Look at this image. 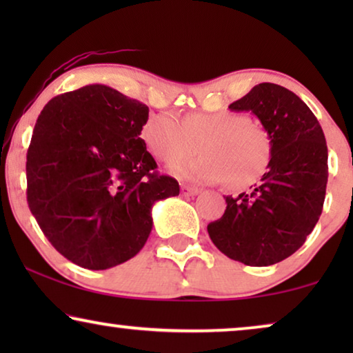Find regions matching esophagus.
I'll list each match as a JSON object with an SVG mask.
<instances>
[{"label": "esophagus", "mask_w": 353, "mask_h": 353, "mask_svg": "<svg viewBox=\"0 0 353 353\" xmlns=\"http://www.w3.org/2000/svg\"><path fill=\"white\" fill-rule=\"evenodd\" d=\"M181 192H183V194H185V196H196V194H199L201 190H199V188H196V186L183 185V186H181Z\"/></svg>", "instance_id": "esophagus-1"}]
</instances>
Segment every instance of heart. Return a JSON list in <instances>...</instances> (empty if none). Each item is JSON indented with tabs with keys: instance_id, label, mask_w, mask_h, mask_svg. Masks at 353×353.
Here are the masks:
<instances>
[{
	"instance_id": "b5f03b06",
	"label": "heart",
	"mask_w": 353,
	"mask_h": 353,
	"mask_svg": "<svg viewBox=\"0 0 353 353\" xmlns=\"http://www.w3.org/2000/svg\"><path fill=\"white\" fill-rule=\"evenodd\" d=\"M149 152L162 162H175L199 151L204 156L175 163L176 176L196 183H221L244 188L257 181L272 159L273 143L262 125L236 112H194L178 120L157 114L143 128Z\"/></svg>"
}]
</instances>
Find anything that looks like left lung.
Here are the masks:
<instances>
[{
  "label": "left lung",
  "instance_id": "8db88e82",
  "mask_svg": "<svg viewBox=\"0 0 353 353\" xmlns=\"http://www.w3.org/2000/svg\"><path fill=\"white\" fill-rule=\"evenodd\" d=\"M231 110L252 112L272 137L268 172L207 225L220 252L249 267H268L305 243L323 210L327 183L325 133L308 105L284 86L259 83Z\"/></svg>",
  "mask_w": 353,
  "mask_h": 353
}]
</instances>
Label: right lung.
<instances>
[{"label": "right lung", "instance_id": "right-lung-1", "mask_svg": "<svg viewBox=\"0 0 353 353\" xmlns=\"http://www.w3.org/2000/svg\"><path fill=\"white\" fill-rule=\"evenodd\" d=\"M149 108L105 85L52 98L27 151V202L67 260L108 270L134 257L152 230V205L180 194L139 138Z\"/></svg>", "mask_w": 353, "mask_h": 353}]
</instances>
